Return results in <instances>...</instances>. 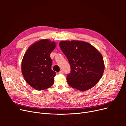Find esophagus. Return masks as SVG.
<instances>
[{
    "label": "esophagus",
    "instance_id": "esophagus-1",
    "mask_svg": "<svg viewBox=\"0 0 126 126\" xmlns=\"http://www.w3.org/2000/svg\"><path fill=\"white\" fill-rule=\"evenodd\" d=\"M59 74H63V70H60L59 72Z\"/></svg>",
    "mask_w": 126,
    "mask_h": 126
}]
</instances>
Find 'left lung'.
Here are the masks:
<instances>
[{"mask_svg":"<svg viewBox=\"0 0 126 126\" xmlns=\"http://www.w3.org/2000/svg\"><path fill=\"white\" fill-rule=\"evenodd\" d=\"M59 46L67 58L71 71L67 75L68 85L80 91L88 90L99 81L105 66L100 53L86 42H60Z\"/></svg>","mask_w":126,"mask_h":126,"instance_id":"1","label":"left lung"}]
</instances>
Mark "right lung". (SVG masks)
I'll list each match as a JSON object with an SVG mask.
<instances>
[{"mask_svg": "<svg viewBox=\"0 0 126 126\" xmlns=\"http://www.w3.org/2000/svg\"><path fill=\"white\" fill-rule=\"evenodd\" d=\"M55 47L54 42L43 39L32 44L26 51L22 60V73L33 88L42 90L54 84L56 72L51 69L50 54Z\"/></svg>", "mask_w": 126, "mask_h": 126, "instance_id": "add662e5", "label": "right lung"}]
</instances>
